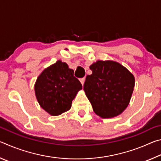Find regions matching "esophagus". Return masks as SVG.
I'll list each match as a JSON object with an SVG mask.
<instances>
[{
	"label": "esophagus",
	"instance_id": "34e87169",
	"mask_svg": "<svg viewBox=\"0 0 161 161\" xmlns=\"http://www.w3.org/2000/svg\"><path fill=\"white\" fill-rule=\"evenodd\" d=\"M80 82L81 83V84H82V85H84V81H85V77H83V78L80 79Z\"/></svg>",
	"mask_w": 161,
	"mask_h": 161
}]
</instances>
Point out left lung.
Returning a JSON list of instances; mask_svg holds the SVG:
<instances>
[{"label": "left lung", "mask_w": 161, "mask_h": 161, "mask_svg": "<svg viewBox=\"0 0 161 161\" xmlns=\"http://www.w3.org/2000/svg\"><path fill=\"white\" fill-rule=\"evenodd\" d=\"M84 90L98 116L111 118L119 115L129 105L135 84L133 75L114 61H97L90 67Z\"/></svg>", "instance_id": "left-lung-1"}]
</instances>
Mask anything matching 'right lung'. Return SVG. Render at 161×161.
Returning <instances> with one entry per match:
<instances>
[{"instance_id":"add662e5","label":"right lung","mask_w":161,"mask_h":161,"mask_svg":"<svg viewBox=\"0 0 161 161\" xmlns=\"http://www.w3.org/2000/svg\"><path fill=\"white\" fill-rule=\"evenodd\" d=\"M81 89L82 85L74 76V70L60 60L43 71L35 85L40 105L52 116L69 110L72 100Z\"/></svg>"}]
</instances>
